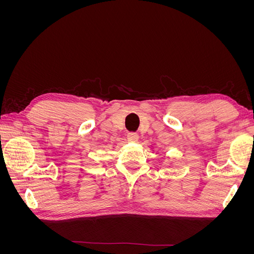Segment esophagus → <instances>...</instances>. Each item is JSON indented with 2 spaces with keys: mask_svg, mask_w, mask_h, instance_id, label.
<instances>
[{
  "mask_svg": "<svg viewBox=\"0 0 254 254\" xmlns=\"http://www.w3.org/2000/svg\"><path fill=\"white\" fill-rule=\"evenodd\" d=\"M127 139L130 142H136L137 140H139V134H137L136 132H128Z\"/></svg>",
  "mask_w": 254,
  "mask_h": 254,
  "instance_id": "1",
  "label": "esophagus"
}]
</instances>
